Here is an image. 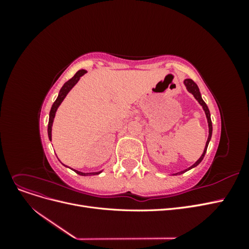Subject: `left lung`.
<instances>
[{"label":"left lung","instance_id":"left-lung-1","mask_svg":"<svg viewBox=\"0 0 249 249\" xmlns=\"http://www.w3.org/2000/svg\"><path fill=\"white\" fill-rule=\"evenodd\" d=\"M184 84H185V86H186V88H187L188 91H189V92H190V93L195 97V100H196V101L199 103V105H200V106L202 107L203 111H205V114H206V117H207V120H208L209 136H208V140H207V142H206L205 149H203V153H202V155L200 156L199 159H198L196 162H195V163L192 165V166H190L189 168H187V169L182 170V171H179V172H177V173H173L172 176L182 175V173H184V172H186V171L190 170V169H192V168H194V167H196V166H197V165L202 161L203 157H205V155H206L207 148H208V145H209V142H210L211 138H212V132H213L212 120H211V114H210V111H209V108H208V106H207V104H206L205 102H203V100H202V97H201V94H200V91H199V88H198V86H197L196 84H195V83H194L191 79H185V80H184Z\"/></svg>","mask_w":249,"mask_h":249}]
</instances>
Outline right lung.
<instances>
[{
    "label": "right lung",
    "mask_w": 249,
    "mask_h": 249,
    "mask_svg": "<svg viewBox=\"0 0 249 249\" xmlns=\"http://www.w3.org/2000/svg\"><path fill=\"white\" fill-rule=\"evenodd\" d=\"M87 72V71L85 70H80L79 71L76 72V74L71 79L67 81L66 83H64V85L61 87V89H60L59 91V94H58V97L56 99V101L54 102V104H53V106L51 108V111H50V117H49V124H48V135H49V139L50 141H52V126H53V123H54V118H55V115H56V112L59 108L60 105H61V103L63 102V100L65 99V96L69 94V92L71 91V90L72 89V87L77 84V83L79 82V80L81 79L82 76H84V74ZM64 165V164H63ZM65 167H69L66 166V165H64ZM70 168V167H69ZM74 172H77L78 175L80 176H84V177H87V176H95V175H99V173H101L103 170L101 171H94V172H82V171H79V170H76V169H72Z\"/></svg>",
    "instance_id": "right-lung-1"
}]
</instances>
